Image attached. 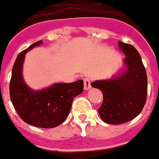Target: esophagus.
<instances>
[{
  "label": "esophagus",
  "mask_w": 159,
  "mask_h": 159,
  "mask_svg": "<svg viewBox=\"0 0 159 159\" xmlns=\"http://www.w3.org/2000/svg\"><path fill=\"white\" fill-rule=\"evenodd\" d=\"M84 89H85V90H88V89H89L91 88V85H90V79H89V78H84Z\"/></svg>",
  "instance_id": "obj_1"
}]
</instances>
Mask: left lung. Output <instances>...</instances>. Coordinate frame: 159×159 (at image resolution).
<instances>
[{
    "label": "left lung",
    "mask_w": 159,
    "mask_h": 159,
    "mask_svg": "<svg viewBox=\"0 0 159 159\" xmlns=\"http://www.w3.org/2000/svg\"><path fill=\"white\" fill-rule=\"evenodd\" d=\"M118 46L125 56L123 68L109 79L91 83L102 92L98 113L110 125L124 124L139 116L147 97V75L139 53L130 44L118 42Z\"/></svg>",
    "instance_id": "8db88e82"
}]
</instances>
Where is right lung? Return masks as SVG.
<instances>
[{
    "instance_id": "obj_1",
    "label": "right lung",
    "mask_w": 159,
    "mask_h": 159,
    "mask_svg": "<svg viewBox=\"0 0 159 159\" xmlns=\"http://www.w3.org/2000/svg\"><path fill=\"white\" fill-rule=\"evenodd\" d=\"M41 44L43 41L34 43L16 57L12 70L9 94L16 112L25 123L40 128H54L68 117L73 99L84 90V81L56 83L36 90L30 88L22 74L25 55Z\"/></svg>"
}]
</instances>
